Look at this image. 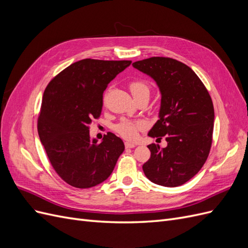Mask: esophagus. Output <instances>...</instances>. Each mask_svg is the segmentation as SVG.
<instances>
[{
  "label": "esophagus",
  "instance_id": "esophagus-1",
  "mask_svg": "<svg viewBox=\"0 0 248 248\" xmlns=\"http://www.w3.org/2000/svg\"><path fill=\"white\" fill-rule=\"evenodd\" d=\"M137 145L133 144V142H129V141H126L125 142V147L126 148H134Z\"/></svg>",
  "mask_w": 248,
  "mask_h": 248
}]
</instances>
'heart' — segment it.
<instances>
[{"mask_svg":"<svg viewBox=\"0 0 248 248\" xmlns=\"http://www.w3.org/2000/svg\"><path fill=\"white\" fill-rule=\"evenodd\" d=\"M129 88L132 92V95H137L141 92L149 93V85L145 80H133L130 82ZM147 127V122L145 120H122L117 126L116 131L126 140H133L138 138L140 130L145 129Z\"/></svg>","mask_w":248,"mask_h":248,"instance_id":"1","label":"heart"}]
</instances>
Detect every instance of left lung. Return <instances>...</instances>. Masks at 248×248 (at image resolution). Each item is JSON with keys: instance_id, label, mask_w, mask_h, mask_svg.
I'll use <instances>...</instances> for the list:
<instances>
[{"instance_id": "obj_1", "label": "left lung", "mask_w": 248, "mask_h": 248, "mask_svg": "<svg viewBox=\"0 0 248 248\" xmlns=\"http://www.w3.org/2000/svg\"><path fill=\"white\" fill-rule=\"evenodd\" d=\"M159 88V120L148 136L168 146L151 144L142 170L150 181L166 187L186 183L204 166L212 145L214 108L206 87L194 71L175 59L152 57L132 64Z\"/></svg>"}]
</instances>
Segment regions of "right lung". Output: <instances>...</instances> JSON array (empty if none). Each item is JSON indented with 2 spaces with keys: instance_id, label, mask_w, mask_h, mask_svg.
<instances>
[{
  "instance_id": "1",
  "label": "right lung",
  "mask_w": 248,
  "mask_h": 248,
  "mask_svg": "<svg viewBox=\"0 0 248 248\" xmlns=\"http://www.w3.org/2000/svg\"><path fill=\"white\" fill-rule=\"evenodd\" d=\"M131 61L84 59L60 72L46 87L38 118V134L57 174L77 188H90L110 176L123 140L108 132L101 142L89 127L99 118L108 85Z\"/></svg>"
}]
</instances>
